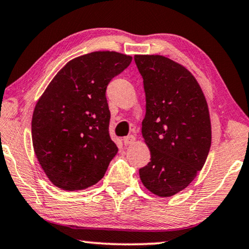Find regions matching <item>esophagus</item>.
I'll use <instances>...</instances> for the list:
<instances>
[{
  "label": "esophagus",
  "instance_id": "34e87169",
  "mask_svg": "<svg viewBox=\"0 0 249 249\" xmlns=\"http://www.w3.org/2000/svg\"><path fill=\"white\" fill-rule=\"evenodd\" d=\"M123 142H124L125 145H129V144H133L135 142V136L134 135L125 136L123 139Z\"/></svg>",
  "mask_w": 249,
  "mask_h": 249
}]
</instances>
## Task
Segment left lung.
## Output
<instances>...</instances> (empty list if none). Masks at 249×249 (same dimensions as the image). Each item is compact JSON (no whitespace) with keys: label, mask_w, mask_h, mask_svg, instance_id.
I'll return each mask as SVG.
<instances>
[{"label":"left lung","mask_w":249,"mask_h":249,"mask_svg":"<svg viewBox=\"0 0 249 249\" xmlns=\"http://www.w3.org/2000/svg\"><path fill=\"white\" fill-rule=\"evenodd\" d=\"M134 60L146 98L142 135L151 152L140 178L152 194L171 196L192 182L207 160L209 110L198 81L183 66L158 54H135Z\"/></svg>","instance_id":"obj_1"}]
</instances>
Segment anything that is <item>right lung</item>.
<instances>
[{
	"label": "right lung",
	"mask_w": 249,
	"mask_h": 249,
	"mask_svg": "<svg viewBox=\"0 0 249 249\" xmlns=\"http://www.w3.org/2000/svg\"><path fill=\"white\" fill-rule=\"evenodd\" d=\"M131 55L95 51L70 60L36 103L32 143L44 173L62 190H83L105 176L118 148L109 136L106 88Z\"/></svg>",
	"instance_id": "add662e5"
}]
</instances>
